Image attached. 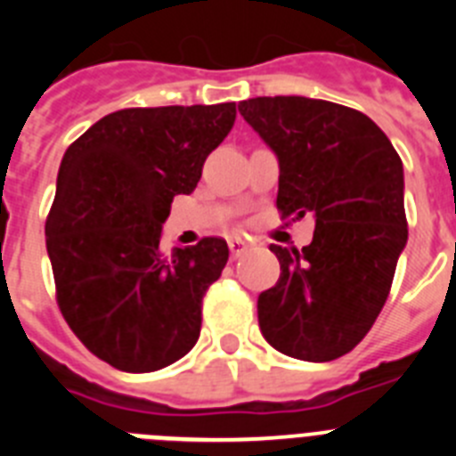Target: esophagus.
Masks as SVG:
<instances>
[{"instance_id":"1","label":"esophagus","mask_w":456,"mask_h":456,"mask_svg":"<svg viewBox=\"0 0 456 456\" xmlns=\"http://www.w3.org/2000/svg\"><path fill=\"white\" fill-rule=\"evenodd\" d=\"M228 248H231L232 257H240L241 253H247L248 244H247V241H241V240H231V241H228Z\"/></svg>"}]
</instances>
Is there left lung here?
I'll return each mask as SVG.
<instances>
[{"mask_svg": "<svg viewBox=\"0 0 456 456\" xmlns=\"http://www.w3.org/2000/svg\"><path fill=\"white\" fill-rule=\"evenodd\" d=\"M237 107L278 157V212L315 216L308 247H269L281 276L257 297L260 331L285 356H345L384 308L406 247L400 155L374 120L342 104L276 95Z\"/></svg>", "mask_w": 456, "mask_h": 456, "instance_id": "1", "label": "left lung"}]
</instances>
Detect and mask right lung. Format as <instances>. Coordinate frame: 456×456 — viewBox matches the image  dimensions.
<instances>
[{"mask_svg":"<svg viewBox=\"0 0 456 456\" xmlns=\"http://www.w3.org/2000/svg\"><path fill=\"white\" fill-rule=\"evenodd\" d=\"M235 102L120 109L66 151L45 221L56 304L72 333L123 372L175 363L200 336L228 244L159 247L173 196L191 193L235 123Z\"/></svg>","mask_w":456,"mask_h":456,"instance_id":"1","label":"right lung"}]
</instances>
